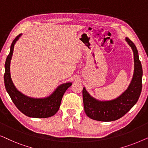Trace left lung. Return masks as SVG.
Masks as SVG:
<instances>
[{
    "label": "left lung",
    "instance_id": "8db88e82",
    "mask_svg": "<svg viewBox=\"0 0 148 148\" xmlns=\"http://www.w3.org/2000/svg\"><path fill=\"white\" fill-rule=\"evenodd\" d=\"M126 41L132 48L134 55V73L131 84L120 96L110 101H100L90 96L83 89L84 110L90 119L99 121H113L121 118L136 104L142 88L143 71L138 51L134 43L128 38Z\"/></svg>",
    "mask_w": 148,
    "mask_h": 148
}]
</instances>
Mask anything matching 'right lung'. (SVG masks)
Wrapping results in <instances>:
<instances>
[{
    "instance_id": "obj_1",
    "label": "right lung",
    "mask_w": 148,
    "mask_h": 148,
    "mask_svg": "<svg viewBox=\"0 0 148 148\" xmlns=\"http://www.w3.org/2000/svg\"><path fill=\"white\" fill-rule=\"evenodd\" d=\"M21 36V34H20L12 42L10 52L6 59L5 71L4 75L6 90L16 107L26 116L33 118L50 117L57 112L64 92L72 84L69 82L60 85L50 96L44 98H29L19 92L11 80L10 64L13 53L14 45Z\"/></svg>"
}]
</instances>
